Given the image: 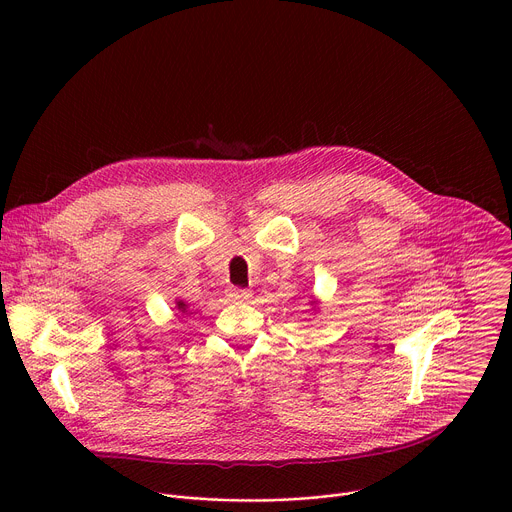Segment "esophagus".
Here are the masks:
<instances>
[{
    "label": "esophagus",
    "instance_id": "34e87169",
    "mask_svg": "<svg viewBox=\"0 0 512 512\" xmlns=\"http://www.w3.org/2000/svg\"><path fill=\"white\" fill-rule=\"evenodd\" d=\"M227 298H229V302H247L251 298V291L243 289V287H229Z\"/></svg>",
    "mask_w": 512,
    "mask_h": 512
}]
</instances>
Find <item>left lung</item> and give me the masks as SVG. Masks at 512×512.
Returning a JSON list of instances; mask_svg holds the SVG:
<instances>
[{
	"mask_svg": "<svg viewBox=\"0 0 512 512\" xmlns=\"http://www.w3.org/2000/svg\"><path fill=\"white\" fill-rule=\"evenodd\" d=\"M310 304H312V306H314V310H316V312H318V306H320V302H318V300H314V298H312V302H310Z\"/></svg>",
	"mask_w": 512,
	"mask_h": 512,
	"instance_id": "8db88e82",
	"label": "left lung"
}]
</instances>
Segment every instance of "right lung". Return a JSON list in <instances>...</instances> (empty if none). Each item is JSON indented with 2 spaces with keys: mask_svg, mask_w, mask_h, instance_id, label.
<instances>
[{
  "mask_svg": "<svg viewBox=\"0 0 512 512\" xmlns=\"http://www.w3.org/2000/svg\"><path fill=\"white\" fill-rule=\"evenodd\" d=\"M176 308H178V312H182V314H184V312L188 310V304H186L184 300H178V302H176Z\"/></svg>",
  "mask_w": 512,
  "mask_h": 512,
  "instance_id": "add662e5",
  "label": "right lung"
}]
</instances>
